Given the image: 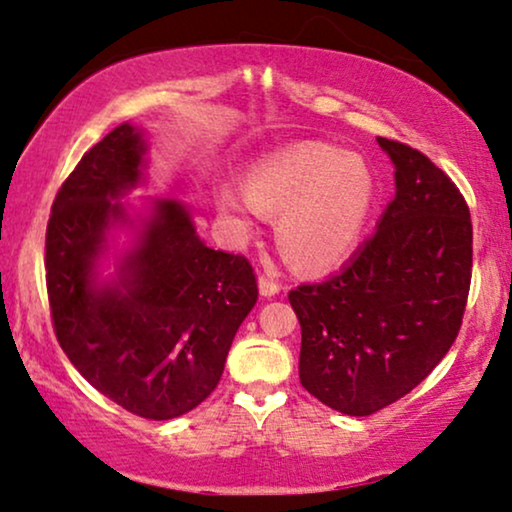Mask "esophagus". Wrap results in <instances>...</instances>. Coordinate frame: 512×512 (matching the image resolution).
<instances>
[{"label":"esophagus","instance_id":"obj_1","mask_svg":"<svg viewBox=\"0 0 512 512\" xmlns=\"http://www.w3.org/2000/svg\"><path fill=\"white\" fill-rule=\"evenodd\" d=\"M258 289H261V294L263 296H275V294H280V289H282V282L277 280V277H272V275H263L258 277Z\"/></svg>","mask_w":512,"mask_h":512}]
</instances>
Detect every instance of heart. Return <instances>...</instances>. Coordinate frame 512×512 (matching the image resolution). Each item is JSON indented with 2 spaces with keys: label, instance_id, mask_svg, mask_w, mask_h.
I'll use <instances>...</instances> for the list:
<instances>
[{
  "label": "heart",
  "instance_id": "1",
  "mask_svg": "<svg viewBox=\"0 0 512 512\" xmlns=\"http://www.w3.org/2000/svg\"><path fill=\"white\" fill-rule=\"evenodd\" d=\"M247 190H218L221 214L240 228H251L261 211L277 214L284 254L310 270L331 268L353 254L378 202L369 164L322 143L261 159L249 169Z\"/></svg>",
  "mask_w": 512,
  "mask_h": 512
}]
</instances>
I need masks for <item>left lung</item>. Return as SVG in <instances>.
Listing matches in <instances>:
<instances>
[{
  "mask_svg": "<svg viewBox=\"0 0 512 512\" xmlns=\"http://www.w3.org/2000/svg\"><path fill=\"white\" fill-rule=\"evenodd\" d=\"M395 199L353 261L289 291L301 322V386L369 416L411 393L459 336L473 275V223L456 183L407 143L378 136Z\"/></svg>",
  "mask_w": 512,
  "mask_h": 512,
  "instance_id": "8db88e82",
  "label": "left lung"
}]
</instances>
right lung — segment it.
<instances>
[{"mask_svg":"<svg viewBox=\"0 0 512 512\" xmlns=\"http://www.w3.org/2000/svg\"><path fill=\"white\" fill-rule=\"evenodd\" d=\"M143 152L122 124L65 178L46 225V294L79 374L131 414L169 421L216 390L258 284L249 258L209 249L183 204L159 202L117 287H94L105 228L122 216L112 199L138 183Z\"/></svg>","mask_w":512,"mask_h":512,"instance_id":"add662e5","label":"right lung"}]
</instances>
